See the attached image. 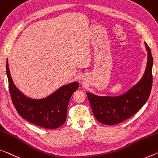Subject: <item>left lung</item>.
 <instances>
[{
    "mask_svg": "<svg viewBox=\"0 0 158 158\" xmlns=\"http://www.w3.org/2000/svg\"><path fill=\"white\" fill-rule=\"evenodd\" d=\"M148 52L143 76L129 91L118 96H99L87 92V97L96 119L102 124L114 125L127 119L141 109L151 94L152 84L151 51L145 42Z\"/></svg>",
    "mask_w": 158,
    "mask_h": 158,
    "instance_id": "obj_1",
    "label": "left lung"
}]
</instances>
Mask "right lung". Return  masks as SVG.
Segmentation results:
<instances>
[{
    "instance_id": "obj_1",
    "label": "right lung",
    "mask_w": 158,
    "mask_h": 158,
    "mask_svg": "<svg viewBox=\"0 0 158 158\" xmlns=\"http://www.w3.org/2000/svg\"><path fill=\"white\" fill-rule=\"evenodd\" d=\"M6 73L12 103L22 118L37 126L51 129L58 128L65 122L69 101L78 89V82L64 85L44 98L33 99L25 96L14 84L7 59Z\"/></svg>"
}]
</instances>
